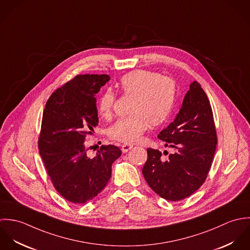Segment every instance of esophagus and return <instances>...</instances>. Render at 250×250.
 <instances>
[{"mask_svg":"<svg viewBox=\"0 0 250 250\" xmlns=\"http://www.w3.org/2000/svg\"><path fill=\"white\" fill-rule=\"evenodd\" d=\"M133 148V145L132 144H128V143H125L121 146V150L123 153H127L129 150H131Z\"/></svg>","mask_w":250,"mask_h":250,"instance_id":"1","label":"esophagus"}]
</instances>
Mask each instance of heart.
I'll use <instances>...</instances> for the list:
<instances>
[{"mask_svg": "<svg viewBox=\"0 0 250 250\" xmlns=\"http://www.w3.org/2000/svg\"><path fill=\"white\" fill-rule=\"evenodd\" d=\"M122 92L133 96L129 116L119 118L108 129V137L116 142H137L151 126H159L170 116L176 101L177 88L174 81L157 72L136 70L124 75L119 82ZM114 104V94L104 91L97 102V111L109 118Z\"/></svg>", "mask_w": 250, "mask_h": 250, "instance_id": "1", "label": "heart"}]
</instances>
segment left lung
<instances>
[{
	"instance_id": "left-lung-1",
	"label": "left lung",
	"mask_w": 250,
	"mask_h": 250,
	"mask_svg": "<svg viewBox=\"0 0 250 250\" xmlns=\"http://www.w3.org/2000/svg\"><path fill=\"white\" fill-rule=\"evenodd\" d=\"M158 138L175 152L165 161L162 152L148 148L143 176L162 198L182 200L205 182L217 143L212 107L199 83H190L174 121Z\"/></svg>"
}]
</instances>
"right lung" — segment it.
<instances>
[{
    "label": "right lung",
    "mask_w": 250,
    "mask_h": 250,
    "mask_svg": "<svg viewBox=\"0 0 250 250\" xmlns=\"http://www.w3.org/2000/svg\"><path fill=\"white\" fill-rule=\"evenodd\" d=\"M108 75H78L48 99L38 140L39 154L58 190L74 204H83L106 187L111 166L121 156L114 145H102L94 158L86 155L84 140L98 125L95 94Z\"/></svg>",
    "instance_id": "right-lung-1"
}]
</instances>
